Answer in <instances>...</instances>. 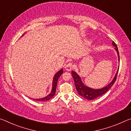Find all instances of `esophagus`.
<instances>
[{"instance_id":"obj_1","label":"esophagus","mask_w":131,"mask_h":131,"mask_svg":"<svg viewBox=\"0 0 131 131\" xmlns=\"http://www.w3.org/2000/svg\"><path fill=\"white\" fill-rule=\"evenodd\" d=\"M73 68V64L72 63H68L67 65L65 66V69L67 71H70Z\"/></svg>"}]
</instances>
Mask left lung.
<instances>
[{
	"mask_svg": "<svg viewBox=\"0 0 131 131\" xmlns=\"http://www.w3.org/2000/svg\"><path fill=\"white\" fill-rule=\"evenodd\" d=\"M113 45L115 47V50H116L117 52L118 57V61H119V52L118 49L117 45L115 43V42L113 41L112 43ZM119 67L118 68V70L115 74V75L113 78V81L109 83L108 85L106 86L103 88L102 89H92L91 88H89L83 84L82 80H81V77L77 74L75 71H72V76L75 82V88L77 92L79 93V95L82 96V97H84L86 99L88 100H94L95 99L97 98L99 96H102L106 92H107L110 88L114 84V82L116 80L117 76L118 74V72Z\"/></svg>",
	"mask_w": 131,
	"mask_h": 131,
	"instance_id": "left-lung-1",
	"label": "left lung"
}]
</instances>
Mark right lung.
<instances>
[{
    "instance_id": "right-lung-1",
    "label": "right lung",
    "mask_w": 131,
    "mask_h": 131,
    "mask_svg": "<svg viewBox=\"0 0 131 131\" xmlns=\"http://www.w3.org/2000/svg\"><path fill=\"white\" fill-rule=\"evenodd\" d=\"M24 35L23 34V36ZM63 73V70L61 69L60 71H59L56 74L54 75V77H53V83H52V89H51V91L50 93L49 94L48 96H46V97H43L41 99H34L35 100H37V101H47L50 99L52 98L53 96H54L55 93H56V86H57V81L58 80H59V77H60L61 75Z\"/></svg>"
}]
</instances>
